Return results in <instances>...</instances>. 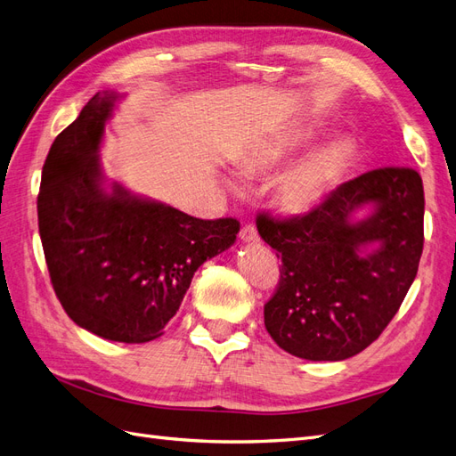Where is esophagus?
<instances>
[{
    "instance_id": "obj_1",
    "label": "esophagus",
    "mask_w": 456,
    "mask_h": 456,
    "mask_svg": "<svg viewBox=\"0 0 456 456\" xmlns=\"http://www.w3.org/2000/svg\"><path fill=\"white\" fill-rule=\"evenodd\" d=\"M240 240L245 241V243H256V241H258L256 228H255L253 224H245V226L240 230Z\"/></svg>"
}]
</instances>
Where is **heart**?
I'll list each match as a JSON object with an SVG mask.
<instances>
[{"label": "heart", "instance_id": "heart-1", "mask_svg": "<svg viewBox=\"0 0 456 456\" xmlns=\"http://www.w3.org/2000/svg\"><path fill=\"white\" fill-rule=\"evenodd\" d=\"M305 139L306 134L300 133L287 139L283 144L266 146L249 159L251 167L262 171L278 167L281 161L293 154ZM350 159L352 146L344 139L330 141L310 151L305 159L298 161L283 176L278 190V203L281 205V209L293 215L314 209L338 184L344 171L348 169Z\"/></svg>", "mask_w": 456, "mask_h": 456}]
</instances>
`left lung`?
I'll return each instance as SVG.
<instances>
[{
	"instance_id": "left-lung-1",
	"label": "left lung",
	"mask_w": 456,
	"mask_h": 456,
	"mask_svg": "<svg viewBox=\"0 0 456 456\" xmlns=\"http://www.w3.org/2000/svg\"><path fill=\"white\" fill-rule=\"evenodd\" d=\"M362 206L371 213L352 219ZM256 228L281 256L280 283L265 305L270 337L302 360H348L380 337L417 278L422 178L411 167L372 169L306 215L258 213ZM370 244L378 247L367 252Z\"/></svg>"
}]
</instances>
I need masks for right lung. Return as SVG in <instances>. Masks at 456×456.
<instances>
[{"label":"right lung","mask_w":456,"mask_h":456,"mask_svg":"<svg viewBox=\"0 0 456 456\" xmlns=\"http://www.w3.org/2000/svg\"><path fill=\"white\" fill-rule=\"evenodd\" d=\"M119 94L96 93L54 139L37 224L54 295L70 320L114 342L163 335L205 260L236 241V218L201 220L102 183L99 148Z\"/></svg>","instance_id":"right-lung-1"}]
</instances>
